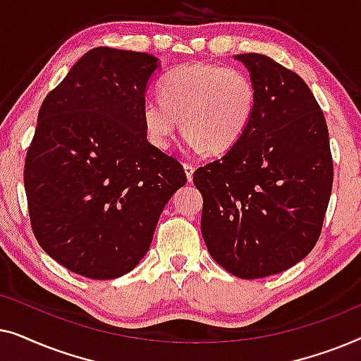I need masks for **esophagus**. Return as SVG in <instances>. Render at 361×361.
<instances>
[{
	"label": "esophagus",
	"instance_id": "esophagus-1",
	"mask_svg": "<svg viewBox=\"0 0 361 361\" xmlns=\"http://www.w3.org/2000/svg\"><path fill=\"white\" fill-rule=\"evenodd\" d=\"M184 171H185V176H187V180L192 182V179H194V172H195V167L189 164V162H185L184 164Z\"/></svg>",
	"mask_w": 361,
	"mask_h": 361
}]
</instances>
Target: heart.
I'll use <instances>...</instances> for the list:
<instances>
[{"mask_svg": "<svg viewBox=\"0 0 361 361\" xmlns=\"http://www.w3.org/2000/svg\"><path fill=\"white\" fill-rule=\"evenodd\" d=\"M258 108V90L248 73L220 63H185L166 73L159 98L142 103L149 141L167 149L177 128L192 152L220 154L238 145Z\"/></svg>", "mask_w": 361, "mask_h": 361, "instance_id": "obj_1", "label": "heart"}]
</instances>
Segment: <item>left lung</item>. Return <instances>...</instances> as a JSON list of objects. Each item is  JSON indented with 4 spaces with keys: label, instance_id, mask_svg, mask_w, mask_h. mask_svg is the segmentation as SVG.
Here are the masks:
<instances>
[{
    "label": "left lung",
    "instance_id": "obj_1",
    "mask_svg": "<svg viewBox=\"0 0 361 361\" xmlns=\"http://www.w3.org/2000/svg\"><path fill=\"white\" fill-rule=\"evenodd\" d=\"M258 90L248 131L194 174L207 250L241 279L283 273L317 243L334 182L324 113L298 73L238 54Z\"/></svg>",
    "mask_w": 361,
    "mask_h": 361
}]
</instances>
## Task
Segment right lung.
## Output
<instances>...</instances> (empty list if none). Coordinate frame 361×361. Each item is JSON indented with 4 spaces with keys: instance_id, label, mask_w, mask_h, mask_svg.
<instances>
[{
    "instance_id": "right-lung-1",
    "label": "right lung",
    "mask_w": 361,
    "mask_h": 361,
    "mask_svg": "<svg viewBox=\"0 0 361 361\" xmlns=\"http://www.w3.org/2000/svg\"><path fill=\"white\" fill-rule=\"evenodd\" d=\"M159 68L146 52L95 47L44 98L24 164L34 236L72 273L115 279L149 250L157 220L187 182L146 140L142 103Z\"/></svg>"
}]
</instances>
